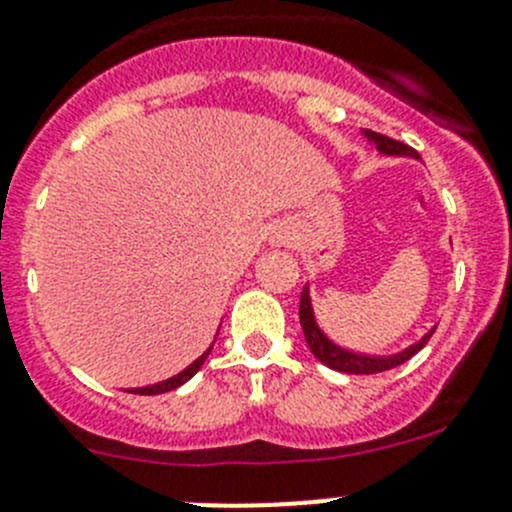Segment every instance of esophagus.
<instances>
[{
  "instance_id": "1",
  "label": "esophagus",
  "mask_w": 512,
  "mask_h": 512,
  "mask_svg": "<svg viewBox=\"0 0 512 512\" xmlns=\"http://www.w3.org/2000/svg\"><path fill=\"white\" fill-rule=\"evenodd\" d=\"M286 236H289V231H286V226H274L271 228V243H286Z\"/></svg>"
}]
</instances>
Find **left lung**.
<instances>
[{"instance_id": "obj_1", "label": "left lung", "mask_w": 512, "mask_h": 512, "mask_svg": "<svg viewBox=\"0 0 512 512\" xmlns=\"http://www.w3.org/2000/svg\"><path fill=\"white\" fill-rule=\"evenodd\" d=\"M364 135H367V140H372V143L377 145L379 153L410 155V158H420L415 148H410V145H405V143H399V140H394V138H387V135L374 133V130H364ZM299 319H301V329H304V339H306V344H309L311 354H314V357L319 359L321 364H326L329 369H337V372H347V374H377V372H387V369L399 367V364H405L407 359L415 357V354L420 352L427 342H430L432 334H435V329H432V332H427L420 342L412 344V347L405 349V352L394 354V357H367V354L347 352V349H342V347H337L334 342H329V339H326V334L321 332L319 326H316L314 311H311L309 291L306 289L301 291Z\"/></svg>"}]
</instances>
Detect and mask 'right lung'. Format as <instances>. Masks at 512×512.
I'll list each match as a JSON object with an SVG mask.
<instances>
[{
  "label": "right lung",
  "instance_id": "add662e5",
  "mask_svg": "<svg viewBox=\"0 0 512 512\" xmlns=\"http://www.w3.org/2000/svg\"><path fill=\"white\" fill-rule=\"evenodd\" d=\"M218 337V334H216ZM211 349H213V344L211 347L206 349V352L201 354V357L196 359V362L191 364V367H186L183 369V372L180 374H175V377H170V379H165V382H158V384H150V387H140V389H130V392L133 394H163V392H170V389H175V387H180V384H186L188 379L193 377V374L198 372V369L203 367V362H206V357L208 354H211Z\"/></svg>",
  "mask_w": 512,
  "mask_h": 512
}]
</instances>
